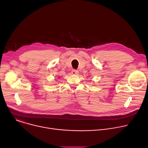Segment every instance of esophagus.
Wrapping results in <instances>:
<instances>
[{
	"label": "esophagus",
	"instance_id": "1",
	"mask_svg": "<svg viewBox=\"0 0 148 148\" xmlns=\"http://www.w3.org/2000/svg\"><path fill=\"white\" fill-rule=\"evenodd\" d=\"M71 73L73 74H74V75H77V74H78V71L77 70H73L71 71Z\"/></svg>",
	"mask_w": 148,
	"mask_h": 148
}]
</instances>
